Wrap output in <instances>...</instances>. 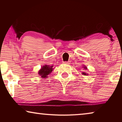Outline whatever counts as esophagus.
<instances>
[{
  "instance_id": "34e87169",
  "label": "esophagus",
  "mask_w": 122,
  "mask_h": 122,
  "mask_svg": "<svg viewBox=\"0 0 122 122\" xmlns=\"http://www.w3.org/2000/svg\"><path fill=\"white\" fill-rule=\"evenodd\" d=\"M64 64H70L69 61H65L63 62Z\"/></svg>"
}]
</instances>
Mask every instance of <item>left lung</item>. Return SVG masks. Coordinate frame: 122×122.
<instances>
[{
  "mask_svg": "<svg viewBox=\"0 0 122 122\" xmlns=\"http://www.w3.org/2000/svg\"><path fill=\"white\" fill-rule=\"evenodd\" d=\"M83 68H84V69H87V68H86V66H83ZM82 74H83V75H88L85 72H83V73H82Z\"/></svg>",
  "mask_w": 122,
  "mask_h": 122,
  "instance_id": "left-lung-1",
  "label": "left lung"
}]
</instances>
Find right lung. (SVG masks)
<instances>
[{"label":"right lung","mask_w":122,"mask_h":122,"mask_svg":"<svg viewBox=\"0 0 122 122\" xmlns=\"http://www.w3.org/2000/svg\"><path fill=\"white\" fill-rule=\"evenodd\" d=\"M53 66H50L49 65H45L43 66L40 71L38 72V74L41 76V77L44 78L47 77L49 74H50L53 70Z\"/></svg>","instance_id":"right-lung-1"}]
</instances>
